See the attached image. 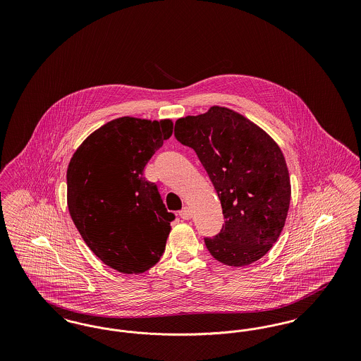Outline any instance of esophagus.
<instances>
[{
  "mask_svg": "<svg viewBox=\"0 0 361 361\" xmlns=\"http://www.w3.org/2000/svg\"><path fill=\"white\" fill-rule=\"evenodd\" d=\"M178 215H180L181 219H185V221H188V219H190V216H192L188 207H183V209L178 212Z\"/></svg>",
  "mask_w": 361,
  "mask_h": 361,
  "instance_id": "esophagus-1",
  "label": "esophagus"
}]
</instances>
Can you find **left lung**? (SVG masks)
<instances>
[{
	"instance_id": "1",
	"label": "left lung",
	"mask_w": 361,
	"mask_h": 361,
	"mask_svg": "<svg viewBox=\"0 0 361 361\" xmlns=\"http://www.w3.org/2000/svg\"><path fill=\"white\" fill-rule=\"evenodd\" d=\"M174 137L195 150L222 204L221 231L204 238L211 256L230 267L265 256L284 227L291 197L290 173L275 140L224 106L178 119Z\"/></svg>"
}]
</instances>
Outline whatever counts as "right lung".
Instances as JSON below:
<instances>
[{
	"instance_id": "right-lung-1",
	"label": "right lung",
	"mask_w": 361,
	"mask_h": 361,
	"mask_svg": "<svg viewBox=\"0 0 361 361\" xmlns=\"http://www.w3.org/2000/svg\"><path fill=\"white\" fill-rule=\"evenodd\" d=\"M172 130L169 119L119 118L86 137L70 159V216L89 249L121 274L150 269L165 250L176 216L143 171Z\"/></svg>"
}]
</instances>
